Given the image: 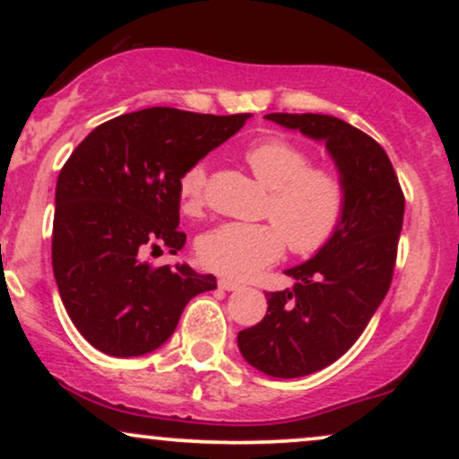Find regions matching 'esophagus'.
I'll use <instances>...</instances> for the list:
<instances>
[{
  "label": "esophagus",
  "mask_w": 459,
  "mask_h": 459,
  "mask_svg": "<svg viewBox=\"0 0 459 459\" xmlns=\"http://www.w3.org/2000/svg\"><path fill=\"white\" fill-rule=\"evenodd\" d=\"M218 284H220V289H224V291H239V289H241L239 282L229 281V278H220Z\"/></svg>",
  "instance_id": "esophagus-1"
}]
</instances>
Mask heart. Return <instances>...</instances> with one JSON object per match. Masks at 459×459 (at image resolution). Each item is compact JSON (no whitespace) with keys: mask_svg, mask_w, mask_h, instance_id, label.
<instances>
[{"mask_svg":"<svg viewBox=\"0 0 459 459\" xmlns=\"http://www.w3.org/2000/svg\"><path fill=\"white\" fill-rule=\"evenodd\" d=\"M244 160L270 192L265 218L272 222H226L200 235L198 261L229 278H247L270 265L289 244L299 256L317 255L339 233L345 218L347 189L330 168L313 166L302 146L282 138L250 144ZM207 168L194 163L178 178V200L189 215L204 204Z\"/></svg>","mask_w":459,"mask_h":459,"instance_id":"b5f03b06","label":"heart"}]
</instances>
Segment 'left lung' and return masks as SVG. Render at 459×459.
Returning <instances> with one entry per match:
<instances>
[{"label":"left lung","mask_w":459,"mask_h":459,"mask_svg":"<svg viewBox=\"0 0 459 459\" xmlns=\"http://www.w3.org/2000/svg\"><path fill=\"white\" fill-rule=\"evenodd\" d=\"M265 118L324 140L347 189L334 239L284 272L293 289L265 293V317L237 334L241 356L265 376L302 377L339 360L386 298L405 198L386 151L365 131L325 114Z\"/></svg>","instance_id":"8db88e82"}]
</instances>
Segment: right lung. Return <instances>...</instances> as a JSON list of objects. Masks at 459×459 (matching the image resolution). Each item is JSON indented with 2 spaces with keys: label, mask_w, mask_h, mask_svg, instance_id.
Instances as JSON below:
<instances>
[{
  "label": "right lung",
  "mask_w": 459,
  "mask_h": 459,
  "mask_svg": "<svg viewBox=\"0 0 459 459\" xmlns=\"http://www.w3.org/2000/svg\"><path fill=\"white\" fill-rule=\"evenodd\" d=\"M247 118L140 109L99 125L62 166L51 263L68 317L99 351L149 354L170 339L189 299L218 287L186 263L152 267L142 256L186 246L178 178Z\"/></svg>",
  "instance_id": "right-lung-1"
}]
</instances>
